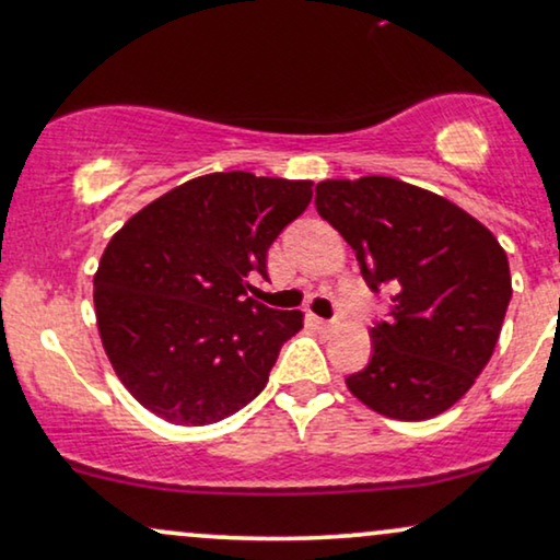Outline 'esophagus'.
I'll use <instances>...</instances> for the list:
<instances>
[{"instance_id": "34e87169", "label": "esophagus", "mask_w": 560, "mask_h": 560, "mask_svg": "<svg viewBox=\"0 0 560 560\" xmlns=\"http://www.w3.org/2000/svg\"><path fill=\"white\" fill-rule=\"evenodd\" d=\"M310 320H313L317 330H332V328H336V325H332L330 320H323V317H317V315H310Z\"/></svg>"}]
</instances>
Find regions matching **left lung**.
<instances>
[{"instance_id": "1", "label": "left lung", "mask_w": 560, "mask_h": 560, "mask_svg": "<svg viewBox=\"0 0 560 560\" xmlns=\"http://www.w3.org/2000/svg\"><path fill=\"white\" fill-rule=\"evenodd\" d=\"M315 207L370 289H395L393 320L370 330V364L346 387L387 419L444 413L497 349L512 300L504 247L457 203L385 175L317 183Z\"/></svg>"}]
</instances>
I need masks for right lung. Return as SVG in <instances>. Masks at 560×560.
Segmentation results:
<instances>
[{"mask_svg": "<svg viewBox=\"0 0 560 560\" xmlns=\"http://www.w3.org/2000/svg\"><path fill=\"white\" fill-rule=\"evenodd\" d=\"M313 180L209 173L154 198L103 250L95 320L121 385L175 427H207L264 390L300 310L247 296Z\"/></svg>", "mask_w": 560, "mask_h": 560, "instance_id": "1", "label": "right lung"}]
</instances>
